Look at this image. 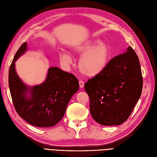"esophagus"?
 <instances>
[{
  "label": "esophagus",
  "mask_w": 157,
  "mask_h": 157,
  "mask_svg": "<svg viewBox=\"0 0 157 157\" xmlns=\"http://www.w3.org/2000/svg\"><path fill=\"white\" fill-rule=\"evenodd\" d=\"M79 87L80 88H83L84 87V82L83 81H82V80H79Z\"/></svg>",
  "instance_id": "esophagus-1"
}]
</instances>
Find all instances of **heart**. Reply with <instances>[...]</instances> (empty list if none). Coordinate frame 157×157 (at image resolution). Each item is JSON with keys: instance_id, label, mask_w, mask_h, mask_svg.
Instances as JSON below:
<instances>
[{"instance_id": "1", "label": "heart", "mask_w": 157, "mask_h": 157, "mask_svg": "<svg viewBox=\"0 0 157 157\" xmlns=\"http://www.w3.org/2000/svg\"><path fill=\"white\" fill-rule=\"evenodd\" d=\"M76 54L83 55L79 61V69L86 77L94 78L106 69L110 59V50L107 44L98 38L90 39L73 48ZM60 62L68 66L71 62V56L63 52L59 55Z\"/></svg>"}]
</instances>
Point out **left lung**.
Here are the masks:
<instances>
[{
	"mask_svg": "<svg viewBox=\"0 0 157 157\" xmlns=\"http://www.w3.org/2000/svg\"><path fill=\"white\" fill-rule=\"evenodd\" d=\"M92 117L102 125H119L128 118L140 97L143 76L131 46L112 58L101 74L85 83Z\"/></svg>",
	"mask_w": 157,
	"mask_h": 157,
	"instance_id": "8db88e82",
	"label": "left lung"
}]
</instances>
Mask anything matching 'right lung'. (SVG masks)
<instances>
[{
  "label": "right lung",
  "mask_w": 157,
  "mask_h": 157,
  "mask_svg": "<svg viewBox=\"0 0 157 157\" xmlns=\"http://www.w3.org/2000/svg\"><path fill=\"white\" fill-rule=\"evenodd\" d=\"M26 49L27 43L25 42L10 66L9 85L12 100L20 117L32 125L53 127L63 118L70 99L79 90V82L72 74L52 67L44 82L27 86L16 72L14 63Z\"/></svg>",
  "instance_id": "1"
}]
</instances>
